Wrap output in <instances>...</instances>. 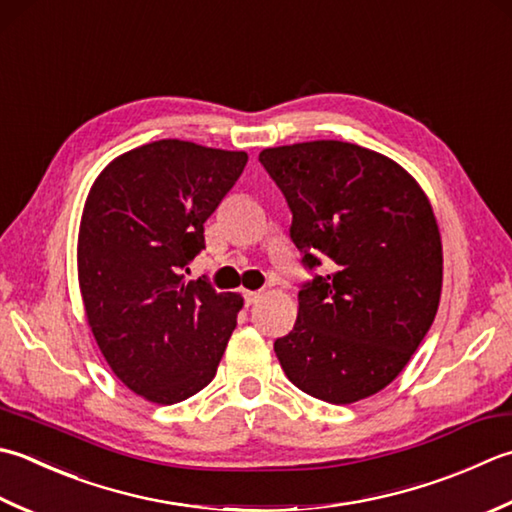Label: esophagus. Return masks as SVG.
Masks as SVG:
<instances>
[{
  "label": "esophagus",
  "instance_id": "34e87169",
  "mask_svg": "<svg viewBox=\"0 0 512 512\" xmlns=\"http://www.w3.org/2000/svg\"><path fill=\"white\" fill-rule=\"evenodd\" d=\"M259 299H262V290H244V302H246V306L257 304Z\"/></svg>",
  "mask_w": 512,
  "mask_h": 512
}]
</instances>
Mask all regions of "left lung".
Wrapping results in <instances>:
<instances>
[{
    "instance_id": "8db88e82",
    "label": "left lung",
    "mask_w": 512,
    "mask_h": 512,
    "mask_svg": "<svg viewBox=\"0 0 512 512\" xmlns=\"http://www.w3.org/2000/svg\"><path fill=\"white\" fill-rule=\"evenodd\" d=\"M290 239L308 270L297 322L275 342L286 377L328 404H353L402 373L437 315L442 239L419 184L393 159L319 139L266 148Z\"/></svg>"
}]
</instances>
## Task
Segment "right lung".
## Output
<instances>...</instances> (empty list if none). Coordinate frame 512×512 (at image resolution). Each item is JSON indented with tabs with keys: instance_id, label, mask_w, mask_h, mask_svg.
Instances as JSON below:
<instances>
[{
	"instance_id": "right-lung-1",
	"label": "right lung",
	"mask_w": 512,
	"mask_h": 512,
	"mask_svg": "<svg viewBox=\"0 0 512 512\" xmlns=\"http://www.w3.org/2000/svg\"><path fill=\"white\" fill-rule=\"evenodd\" d=\"M246 162L242 150L159 139L90 188L77 244L86 319L113 373L148 402H184L213 382L237 326L244 299L186 273Z\"/></svg>"
}]
</instances>
